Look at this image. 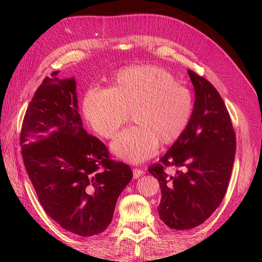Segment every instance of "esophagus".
<instances>
[{
    "instance_id": "1",
    "label": "esophagus",
    "mask_w": 262,
    "mask_h": 262,
    "mask_svg": "<svg viewBox=\"0 0 262 262\" xmlns=\"http://www.w3.org/2000/svg\"><path fill=\"white\" fill-rule=\"evenodd\" d=\"M144 171L142 169H139V168H134L133 169V178L134 179H138L139 177H141L142 175H143Z\"/></svg>"
}]
</instances>
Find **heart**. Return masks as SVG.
I'll return each mask as SVG.
<instances>
[{
  "instance_id": "heart-1",
  "label": "heart",
  "mask_w": 262,
  "mask_h": 262,
  "mask_svg": "<svg viewBox=\"0 0 262 262\" xmlns=\"http://www.w3.org/2000/svg\"><path fill=\"white\" fill-rule=\"evenodd\" d=\"M193 108L191 92L167 70L154 66L123 70L109 90L92 89L83 99L87 121L105 139L114 138L132 113L137 125L119 134L110 146L131 164L149 160L160 143L176 142L191 121Z\"/></svg>"
}]
</instances>
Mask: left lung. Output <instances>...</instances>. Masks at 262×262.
I'll return each mask as SVG.
<instances>
[{"instance_id": "8db88e82", "label": "left lung", "mask_w": 262, "mask_h": 262, "mask_svg": "<svg viewBox=\"0 0 262 262\" xmlns=\"http://www.w3.org/2000/svg\"><path fill=\"white\" fill-rule=\"evenodd\" d=\"M195 100L185 133L148 172L160 181V219L172 229L202 224L226 193L236 150L231 117L221 95L208 80L188 70ZM176 167L175 176L165 167Z\"/></svg>"}]
</instances>
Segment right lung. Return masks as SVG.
Returning <instances> with one entry per match:
<instances>
[{"mask_svg": "<svg viewBox=\"0 0 262 262\" xmlns=\"http://www.w3.org/2000/svg\"><path fill=\"white\" fill-rule=\"evenodd\" d=\"M47 76L31 98L20 131L24 165L46 213L67 231L90 237L112 223L132 179L128 165L83 128L74 77Z\"/></svg>", "mask_w": 262, "mask_h": 262, "instance_id": "1", "label": "right lung"}]
</instances>
